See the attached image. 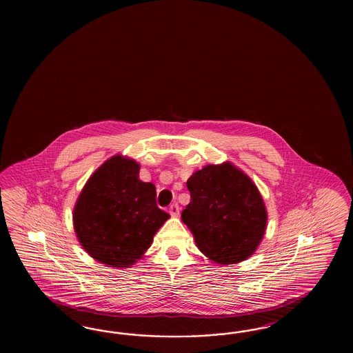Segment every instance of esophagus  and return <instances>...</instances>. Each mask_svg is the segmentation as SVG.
Wrapping results in <instances>:
<instances>
[{"instance_id":"1","label":"esophagus","mask_w":353,"mask_h":353,"mask_svg":"<svg viewBox=\"0 0 353 353\" xmlns=\"http://www.w3.org/2000/svg\"><path fill=\"white\" fill-rule=\"evenodd\" d=\"M170 214L173 217H179V214H180V205L177 203L171 204V207H170Z\"/></svg>"}]
</instances>
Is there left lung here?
Returning a JSON list of instances; mask_svg holds the SVG:
<instances>
[{"instance_id": "1", "label": "left lung", "mask_w": 353, "mask_h": 353, "mask_svg": "<svg viewBox=\"0 0 353 353\" xmlns=\"http://www.w3.org/2000/svg\"><path fill=\"white\" fill-rule=\"evenodd\" d=\"M192 202L181 219L203 255L216 264L251 256L267 229V208L256 185L232 163L205 165L186 182Z\"/></svg>"}]
</instances>
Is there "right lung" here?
Listing matches in <instances>:
<instances>
[{
	"instance_id": "right-lung-1",
	"label": "right lung",
	"mask_w": 353,
	"mask_h": 353,
	"mask_svg": "<svg viewBox=\"0 0 353 353\" xmlns=\"http://www.w3.org/2000/svg\"><path fill=\"white\" fill-rule=\"evenodd\" d=\"M139 164L120 154L97 170L80 192L74 228L80 245L108 267L129 268L151 246L170 214L157 205V189L139 179Z\"/></svg>"
}]
</instances>
